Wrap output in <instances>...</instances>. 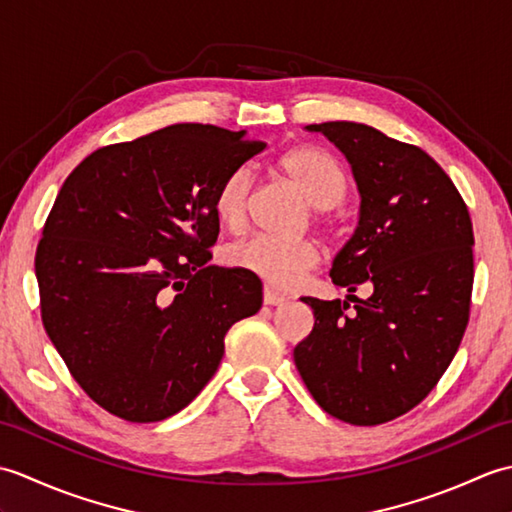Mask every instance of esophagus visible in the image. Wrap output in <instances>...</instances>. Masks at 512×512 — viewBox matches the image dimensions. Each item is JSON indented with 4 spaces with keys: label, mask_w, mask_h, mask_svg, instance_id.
I'll return each instance as SVG.
<instances>
[{
    "label": "esophagus",
    "mask_w": 512,
    "mask_h": 512,
    "mask_svg": "<svg viewBox=\"0 0 512 512\" xmlns=\"http://www.w3.org/2000/svg\"><path fill=\"white\" fill-rule=\"evenodd\" d=\"M288 301L286 295H281V292L273 290V288H264V303L266 306H284Z\"/></svg>",
    "instance_id": "1"
}]
</instances>
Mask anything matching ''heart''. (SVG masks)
I'll list each match as a JSON object with an SVG mask.
<instances>
[{
    "label": "heart",
    "instance_id": "1",
    "mask_svg": "<svg viewBox=\"0 0 512 512\" xmlns=\"http://www.w3.org/2000/svg\"><path fill=\"white\" fill-rule=\"evenodd\" d=\"M281 171L301 191L314 209H332L347 193V173L328 151L314 145L290 149L279 160ZM253 173L248 167H237L220 182L213 195V211L228 231H239L246 224ZM228 264L264 279L277 288H290L317 266L319 248L308 239L284 242L266 235L246 237L233 244L226 253Z\"/></svg>",
    "mask_w": 512,
    "mask_h": 512
}]
</instances>
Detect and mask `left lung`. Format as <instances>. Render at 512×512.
<instances>
[{"label": "left lung", "instance_id": "8db88e82", "mask_svg": "<svg viewBox=\"0 0 512 512\" xmlns=\"http://www.w3.org/2000/svg\"><path fill=\"white\" fill-rule=\"evenodd\" d=\"M306 129L343 151L361 209L330 270L350 295L301 299L314 328L295 347V365L323 411L374 427L427 398L458 352L471 308L473 224L451 178L420 147L352 121ZM361 283L373 286L367 300L351 295Z\"/></svg>", "mask_w": 512, "mask_h": 512}]
</instances>
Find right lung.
Returning a JSON list of instances; mask_svg holds the SVG:
<instances>
[{"label": "right lung", "instance_id": "1", "mask_svg": "<svg viewBox=\"0 0 512 512\" xmlns=\"http://www.w3.org/2000/svg\"><path fill=\"white\" fill-rule=\"evenodd\" d=\"M266 145L184 123L94 151L54 200L35 257L41 319L76 383L129 422L184 409L262 281L209 266L213 195Z\"/></svg>", "mask_w": 512, "mask_h": 512}]
</instances>
